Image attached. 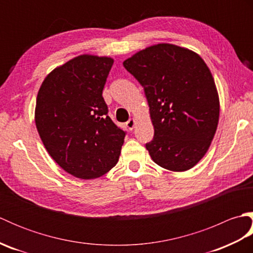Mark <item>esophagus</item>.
Instances as JSON below:
<instances>
[{
	"instance_id": "esophagus-1",
	"label": "esophagus",
	"mask_w": 253,
	"mask_h": 253,
	"mask_svg": "<svg viewBox=\"0 0 253 253\" xmlns=\"http://www.w3.org/2000/svg\"><path fill=\"white\" fill-rule=\"evenodd\" d=\"M135 125H136V121L133 120V118H130V120L126 123V126L129 130H132L133 127H135Z\"/></svg>"
}]
</instances>
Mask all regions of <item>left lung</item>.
<instances>
[{
  "instance_id": "8db88e82",
  "label": "left lung",
  "mask_w": 253,
  "mask_h": 253,
  "mask_svg": "<svg viewBox=\"0 0 253 253\" xmlns=\"http://www.w3.org/2000/svg\"><path fill=\"white\" fill-rule=\"evenodd\" d=\"M146 93L154 137L146 143L161 168L185 171L193 168L215 135L219 100L207 64L197 53L160 43L123 63Z\"/></svg>"
}]
</instances>
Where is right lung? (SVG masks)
Returning <instances> with one entry per match:
<instances>
[{"label": "right lung", "mask_w": 253, "mask_h": 253, "mask_svg": "<svg viewBox=\"0 0 253 253\" xmlns=\"http://www.w3.org/2000/svg\"><path fill=\"white\" fill-rule=\"evenodd\" d=\"M114 61L79 55L47 75L37 95L35 121L46 151L77 178L93 179L118 162L126 131L107 115L102 96Z\"/></svg>", "instance_id": "add662e5"}]
</instances>
